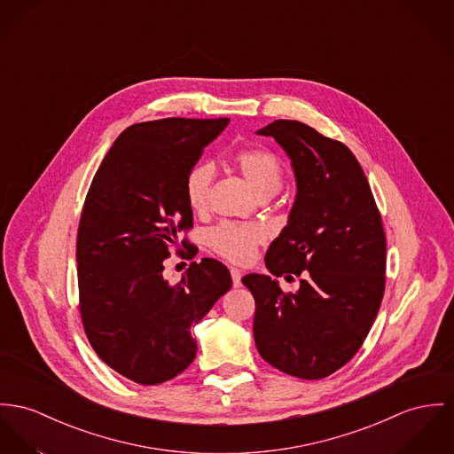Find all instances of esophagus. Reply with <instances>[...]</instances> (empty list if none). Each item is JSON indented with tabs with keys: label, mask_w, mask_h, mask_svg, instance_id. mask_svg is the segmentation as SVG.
<instances>
[{
	"label": "esophagus",
	"mask_w": 454,
	"mask_h": 454,
	"mask_svg": "<svg viewBox=\"0 0 454 454\" xmlns=\"http://www.w3.org/2000/svg\"><path fill=\"white\" fill-rule=\"evenodd\" d=\"M230 275H231V279H233V286H240L242 285V271L240 270L231 268Z\"/></svg>",
	"instance_id": "obj_1"
}]
</instances>
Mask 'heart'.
I'll return each instance as SVG.
<instances>
[{
  "mask_svg": "<svg viewBox=\"0 0 454 454\" xmlns=\"http://www.w3.org/2000/svg\"><path fill=\"white\" fill-rule=\"evenodd\" d=\"M233 166L261 195L271 197L278 193L283 183V166L278 157L264 146H248L233 153ZM215 169L210 162H200L190 169L184 179V197L195 212H204L209 206L210 188ZM268 239L266 230L254 223L223 221L207 233L210 250L217 255L237 262L248 264L257 254V247Z\"/></svg>",
  "mask_w": 454,
  "mask_h": 454,
  "instance_id": "b5f03b06",
  "label": "heart"
}]
</instances>
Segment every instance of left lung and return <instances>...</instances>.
Segmentation results:
<instances>
[{
  "mask_svg": "<svg viewBox=\"0 0 454 454\" xmlns=\"http://www.w3.org/2000/svg\"><path fill=\"white\" fill-rule=\"evenodd\" d=\"M273 137L292 159L297 197L278 239L266 252L275 277H301L283 292L264 275H247L255 299L254 339L279 372L304 380L335 373L363 346L382 304V215L349 148L314 128L279 119L257 131Z\"/></svg>",
  "mask_w": 454,
  "mask_h": 454,
  "instance_id": "obj_1",
  "label": "left lung"
}]
</instances>
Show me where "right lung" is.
Here are the masks:
<instances>
[{"mask_svg":"<svg viewBox=\"0 0 454 454\" xmlns=\"http://www.w3.org/2000/svg\"><path fill=\"white\" fill-rule=\"evenodd\" d=\"M228 121L133 124L90 184L75 244L81 321L105 364L137 384H162L190 366L193 326L231 288L228 268L209 257L176 283L162 275L173 252L193 257L179 237L193 228L184 179Z\"/></svg>","mask_w":454,"mask_h":454,"instance_id":"add662e5","label":"right lung"}]
</instances>
